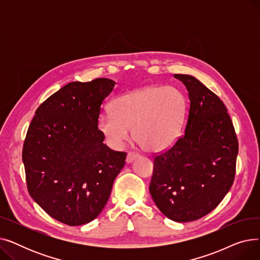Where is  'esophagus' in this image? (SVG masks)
<instances>
[{
  "instance_id": "obj_1",
  "label": "esophagus",
  "mask_w": 260,
  "mask_h": 260,
  "mask_svg": "<svg viewBox=\"0 0 260 260\" xmlns=\"http://www.w3.org/2000/svg\"><path fill=\"white\" fill-rule=\"evenodd\" d=\"M139 155L138 154H136V153H133V152H129L128 154H127V157H126V162L127 163H131V162H133L136 158H137Z\"/></svg>"
}]
</instances>
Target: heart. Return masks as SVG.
<instances>
[{
	"mask_svg": "<svg viewBox=\"0 0 260 260\" xmlns=\"http://www.w3.org/2000/svg\"><path fill=\"white\" fill-rule=\"evenodd\" d=\"M113 113L100 116L98 128L114 149L124 146L133 136L148 152L171 147L182 131L186 101L171 86H148L121 94L112 104Z\"/></svg>",
	"mask_w": 260,
	"mask_h": 260,
	"instance_id": "1",
	"label": "heart"
}]
</instances>
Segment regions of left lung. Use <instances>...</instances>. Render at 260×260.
<instances>
[{"label":"left lung","mask_w":260,"mask_h":260,"mask_svg":"<svg viewBox=\"0 0 260 260\" xmlns=\"http://www.w3.org/2000/svg\"><path fill=\"white\" fill-rule=\"evenodd\" d=\"M188 91L184 133L154 158L149 192L170 219L188 222L208 215L234 182L238 140L217 94L189 75H174Z\"/></svg>","instance_id":"obj_1"}]
</instances>
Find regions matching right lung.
<instances>
[{
    "instance_id": "obj_1",
    "label": "right lung",
    "mask_w": 260,
    "mask_h": 260,
    "mask_svg": "<svg viewBox=\"0 0 260 260\" xmlns=\"http://www.w3.org/2000/svg\"><path fill=\"white\" fill-rule=\"evenodd\" d=\"M111 79L71 82L36 111L22 159L29 195L49 216L67 225L97 217L125 165L126 153L103 143L101 105L115 87Z\"/></svg>"
}]
</instances>
